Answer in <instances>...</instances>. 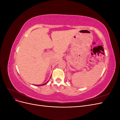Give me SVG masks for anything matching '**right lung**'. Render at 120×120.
<instances>
[{
    "instance_id": "right-lung-1",
    "label": "right lung",
    "mask_w": 120,
    "mask_h": 120,
    "mask_svg": "<svg viewBox=\"0 0 120 120\" xmlns=\"http://www.w3.org/2000/svg\"><path fill=\"white\" fill-rule=\"evenodd\" d=\"M48 82H48H46V83H44V84H42V85H37V86H43V85H45V84H46V83H47V82Z\"/></svg>"
}]
</instances>
